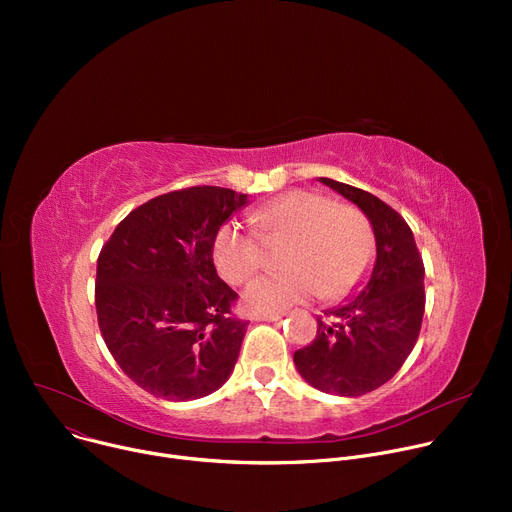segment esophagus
I'll list each match as a JSON object with an SVG mask.
<instances>
[{"label":"esophagus","instance_id":"1","mask_svg":"<svg viewBox=\"0 0 512 512\" xmlns=\"http://www.w3.org/2000/svg\"><path fill=\"white\" fill-rule=\"evenodd\" d=\"M283 318V314H269V316H257V322H279Z\"/></svg>","mask_w":512,"mask_h":512}]
</instances>
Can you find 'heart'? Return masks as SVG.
I'll use <instances>...</instances> for the list:
<instances>
[{
    "label": "heart",
    "mask_w": 512,
    "mask_h": 512,
    "mask_svg": "<svg viewBox=\"0 0 512 512\" xmlns=\"http://www.w3.org/2000/svg\"><path fill=\"white\" fill-rule=\"evenodd\" d=\"M253 223L265 243L287 239L281 255L287 271L261 275L245 289L243 304L255 316L281 314L316 294L340 300L364 279L375 257L367 216L318 192H285L259 206ZM212 259L225 281L239 285L263 265V245L255 231L229 221L214 235Z\"/></svg>",
    "instance_id": "obj_1"
}]
</instances>
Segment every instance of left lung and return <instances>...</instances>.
Segmentation results:
<instances>
[{
	"label": "left lung",
	"instance_id": "obj_1",
	"mask_svg": "<svg viewBox=\"0 0 512 512\" xmlns=\"http://www.w3.org/2000/svg\"><path fill=\"white\" fill-rule=\"evenodd\" d=\"M369 218L377 257L373 271L344 302L318 318L310 346L294 352L314 389L360 397L385 385L411 354L423 320V261L413 233L389 204L350 184L318 178Z\"/></svg>",
	"mask_w": 512,
	"mask_h": 512
}]
</instances>
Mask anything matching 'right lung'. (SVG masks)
Masks as SVG:
<instances>
[{
  "instance_id": "right-lung-1",
  "label": "right lung",
  "mask_w": 512,
  "mask_h": 512,
  "mask_svg": "<svg viewBox=\"0 0 512 512\" xmlns=\"http://www.w3.org/2000/svg\"><path fill=\"white\" fill-rule=\"evenodd\" d=\"M249 204L229 188L194 186L131 210L97 261L95 306L121 371L166 401H192L231 377L247 322L218 277L212 241Z\"/></svg>"
}]
</instances>
